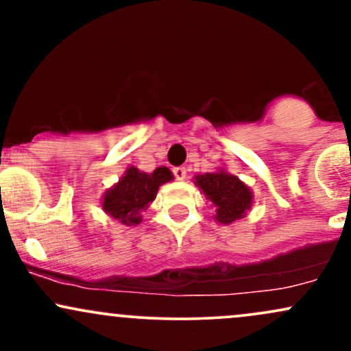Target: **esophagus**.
<instances>
[{
    "instance_id": "obj_1",
    "label": "esophagus",
    "mask_w": 351,
    "mask_h": 351,
    "mask_svg": "<svg viewBox=\"0 0 351 351\" xmlns=\"http://www.w3.org/2000/svg\"><path fill=\"white\" fill-rule=\"evenodd\" d=\"M173 175H175L176 180L183 181L184 178H186V168H184V167H176V168H173Z\"/></svg>"
}]
</instances>
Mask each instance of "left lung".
Returning a JSON list of instances; mask_svg holds the SVG:
<instances>
[{
    "instance_id": "1",
    "label": "left lung",
    "mask_w": 351,
    "mask_h": 351,
    "mask_svg": "<svg viewBox=\"0 0 351 351\" xmlns=\"http://www.w3.org/2000/svg\"><path fill=\"white\" fill-rule=\"evenodd\" d=\"M195 183L216 206V221L231 224L245 216L252 204V191L237 176L224 170L196 175Z\"/></svg>"
}]
</instances>
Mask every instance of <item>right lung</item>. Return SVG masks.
I'll use <instances>...</instances> for the list:
<instances>
[{
    "mask_svg": "<svg viewBox=\"0 0 351 351\" xmlns=\"http://www.w3.org/2000/svg\"><path fill=\"white\" fill-rule=\"evenodd\" d=\"M171 180L173 175L167 167L156 168L153 173L130 167L119 183L106 191L102 209L125 226H136L142 223V215L156 198L158 188Z\"/></svg>",
    "mask_w": 351,
    "mask_h": 351,
    "instance_id": "add662e5",
    "label": "right lung"
}]
</instances>
